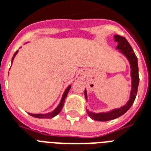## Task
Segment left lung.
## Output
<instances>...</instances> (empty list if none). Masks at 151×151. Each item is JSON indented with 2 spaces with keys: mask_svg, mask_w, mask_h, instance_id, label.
<instances>
[{
  "mask_svg": "<svg viewBox=\"0 0 151 151\" xmlns=\"http://www.w3.org/2000/svg\"><path fill=\"white\" fill-rule=\"evenodd\" d=\"M114 41L117 42V49L120 50L122 54L125 55L130 63L131 67V78H132V90L130 92V98L127 103L122 107L117 108L112 110L110 112L106 113H93L87 110V113L92 119L99 122H106L121 117L125 112H127L133 104L135 99H136L137 91H138L139 82V68H138V60L136 54L134 53L133 49L130 45V44L128 42L125 37L119 35H115ZM85 99H87V92L85 90Z\"/></svg>",
  "mask_w": 151,
  "mask_h": 151,
  "instance_id": "obj_1",
  "label": "left lung"
}]
</instances>
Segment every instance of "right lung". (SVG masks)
I'll use <instances>...</instances> for the list:
<instances>
[{
    "instance_id": "add662e5",
    "label": "right lung",
    "mask_w": 151,
    "mask_h": 151,
    "mask_svg": "<svg viewBox=\"0 0 151 151\" xmlns=\"http://www.w3.org/2000/svg\"><path fill=\"white\" fill-rule=\"evenodd\" d=\"M17 53H18V51H16V52H15L14 55H13L12 61H13L14 57L15 56V55L17 54ZM70 88H71V85H69L68 87H67V88L65 90V92H64L63 95V97H62L61 102L59 103V106H57V107L55 108L53 111H52V112L48 113V114H30V113H29V114L31 115V116H33V117H37V118H52V117H54L55 116H56L57 114H59V113H60V111H61L62 108H63V106L64 101H65V99H66V96H67V94H68L69 91H70Z\"/></svg>"
}]
</instances>
